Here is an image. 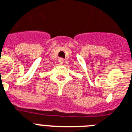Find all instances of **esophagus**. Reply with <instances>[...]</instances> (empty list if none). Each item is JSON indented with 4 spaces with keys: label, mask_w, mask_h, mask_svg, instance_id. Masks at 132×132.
<instances>
[{
    "label": "esophagus",
    "mask_w": 132,
    "mask_h": 132,
    "mask_svg": "<svg viewBox=\"0 0 132 132\" xmlns=\"http://www.w3.org/2000/svg\"><path fill=\"white\" fill-rule=\"evenodd\" d=\"M58 63L59 64H60V65H62L64 64V60L62 58H60L58 60Z\"/></svg>",
    "instance_id": "esophagus-1"
}]
</instances>
